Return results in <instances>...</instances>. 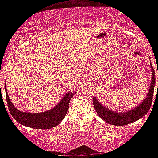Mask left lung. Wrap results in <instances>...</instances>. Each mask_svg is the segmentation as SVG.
<instances>
[{"mask_svg": "<svg viewBox=\"0 0 158 158\" xmlns=\"http://www.w3.org/2000/svg\"><path fill=\"white\" fill-rule=\"evenodd\" d=\"M151 81L150 84L148 91L146 94L145 99L139 103L138 106L135 108L126 111L118 112L111 110L99 102V101L95 97H93V106L96 112L102 119L106 123L114 125H125L135 122L141 118L146 114L151 108L152 100H153L154 88L156 85V74L151 63ZM158 74V70H157ZM158 87V84H157Z\"/></svg>", "mask_w": 158, "mask_h": 158, "instance_id": "8db88e82", "label": "left lung"}]
</instances>
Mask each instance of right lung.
I'll return each mask as SVG.
<instances>
[{"mask_svg": "<svg viewBox=\"0 0 158 158\" xmlns=\"http://www.w3.org/2000/svg\"><path fill=\"white\" fill-rule=\"evenodd\" d=\"M7 103L12 117L20 124L24 126L39 130L51 129L57 126L63 121L68 112L69 102L76 92L67 93L56 106L50 110L40 113H28L19 110L15 107L7 94L6 83L5 84Z\"/></svg>", "mask_w": 158, "mask_h": 158, "instance_id": "obj_1", "label": "right lung"}]
</instances>
